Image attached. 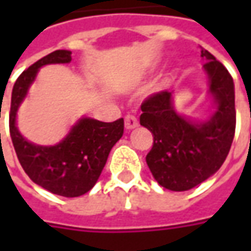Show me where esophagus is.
<instances>
[{"mask_svg": "<svg viewBox=\"0 0 251 251\" xmlns=\"http://www.w3.org/2000/svg\"><path fill=\"white\" fill-rule=\"evenodd\" d=\"M124 124H126V128H127V130H132V128H135V127L138 126V120H137L135 116L127 114V116L124 117Z\"/></svg>", "mask_w": 251, "mask_h": 251, "instance_id": "esophagus-1", "label": "esophagus"}]
</instances>
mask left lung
<instances>
[{
	"label": "left lung",
	"instance_id": "obj_1",
	"mask_svg": "<svg viewBox=\"0 0 251 251\" xmlns=\"http://www.w3.org/2000/svg\"><path fill=\"white\" fill-rule=\"evenodd\" d=\"M209 93L217 110L205 123H191L173 107V93L162 91L141 104L140 124L152 132L147 155L152 176L162 187L186 191L212 176L226 159L236 128L235 86L224 64L201 49Z\"/></svg>",
	"mask_w": 251,
	"mask_h": 251
}]
</instances>
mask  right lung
Instances as JSON below:
<instances>
[{
    "label": "right lung",
    "instance_id": "add662e5",
    "mask_svg": "<svg viewBox=\"0 0 251 251\" xmlns=\"http://www.w3.org/2000/svg\"><path fill=\"white\" fill-rule=\"evenodd\" d=\"M71 61V51L55 50L36 61L19 75L12 89L9 132L19 163L36 184L63 197H79L98 181L113 145L124 132V120L103 123L81 119L70 134L54 147L34 145L25 140L16 128V111L25 99L37 71L46 64Z\"/></svg>",
    "mask_w": 251,
    "mask_h": 251
}]
</instances>
